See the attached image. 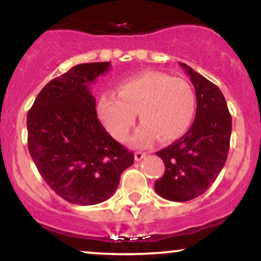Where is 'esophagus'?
<instances>
[{
	"label": "esophagus",
	"instance_id": "34e87169",
	"mask_svg": "<svg viewBox=\"0 0 261 261\" xmlns=\"http://www.w3.org/2000/svg\"><path fill=\"white\" fill-rule=\"evenodd\" d=\"M145 157H146L145 152H136V153H135V161H141Z\"/></svg>",
	"mask_w": 261,
	"mask_h": 261
}]
</instances>
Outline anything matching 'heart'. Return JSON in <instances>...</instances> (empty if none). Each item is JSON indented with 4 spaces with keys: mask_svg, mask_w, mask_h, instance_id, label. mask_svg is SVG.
Here are the masks:
<instances>
[{
    "mask_svg": "<svg viewBox=\"0 0 261 261\" xmlns=\"http://www.w3.org/2000/svg\"><path fill=\"white\" fill-rule=\"evenodd\" d=\"M98 115L110 135L124 141L136 122L142 125L133 137L137 146L178 140L190 127L195 114V94L187 81L160 71H145L124 80L119 94L104 92L98 99Z\"/></svg>",
    "mask_w": 261,
    "mask_h": 261,
    "instance_id": "heart-1",
    "label": "heart"
}]
</instances>
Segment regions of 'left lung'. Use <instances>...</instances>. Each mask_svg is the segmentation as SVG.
<instances>
[{"label": "left lung", "instance_id": "left-lung-1", "mask_svg": "<svg viewBox=\"0 0 261 261\" xmlns=\"http://www.w3.org/2000/svg\"><path fill=\"white\" fill-rule=\"evenodd\" d=\"M179 65L196 93V115L184 136L158 151L166 170L154 182L158 195L184 202L202 195L222 170L229 149L232 116L217 86L188 65Z\"/></svg>", "mask_w": 261, "mask_h": 261}]
</instances>
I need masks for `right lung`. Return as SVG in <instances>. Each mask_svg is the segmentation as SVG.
I'll return each instance as SVG.
<instances>
[{"mask_svg":"<svg viewBox=\"0 0 261 261\" xmlns=\"http://www.w3.org/2000/svg\"><path fill=\"white\" fill-rule=\"evenodd\" d=\"M110 62L73 66L50 81L27 115L28 148L46 184L74 205H97L133 166L128 152L98 120L91 85Z\"/></svg>","mask_w":261,"mask_h":261,"instance_id":"obj_1","label":"right lung"}]
</instances>
